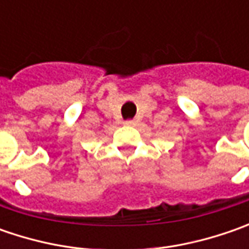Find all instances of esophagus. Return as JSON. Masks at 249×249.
Returning a JSON list of instances; mask_svg holds the SVG:
<instances>
[{"instance_id":"1","label":"esophagus","mask_w":249,"mask_h":249,"mask_svg":"<svg viewBox=\"0 0 249 249\" xmlns=\"http://www.w3.org/2000/svg\"><path fill=\"white\" fill-rule=\"evenodd\" d=\"M124 123H126V124H127V126H133V124H136V120L129 119V120H126V122H124Z\"/></svg>"}]
</instances>
